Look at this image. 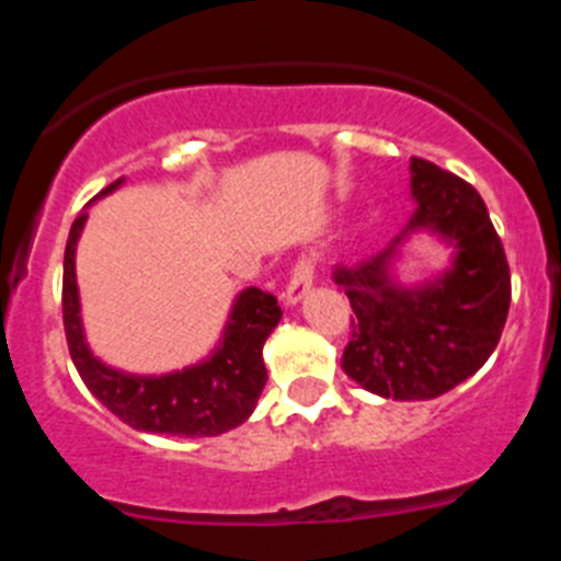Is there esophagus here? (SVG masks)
<instances>
[{"mask_svg":"<svg viewBox=\"0 0 561 561\" xmlns=\"http://www.w3.org/2000/svg\"><path fill=\"white\" fill-rule=\"evenodd\" d=\"M311 284H314V266H311L309 257H300V261L295 264V270H291L289 284H286L284 289V304L286 306L300 304V300L311 291Z\"/></svg>","mask_w":561,"mask_h":561,"instance_id":"obj_1","label":"esophagus"}]
</instances>
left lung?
<instances>
[{
	"instance_id": "8db88e82",
	"label": "left lung",
	"mask_w": 561,
	"mask_h": 561,
	"mask_svg": "<svg viewBox=\"0 0 561 561\" xmlns=\"http://www.w3.org/2000/svg\"><path fill=\"white\" fill-rule=\"evenodd\" d=\"M415 210L404 230L374 257L336 266L334 284L351 300L348 348L342 370L393 401H427L478 374L497 348L512 275L480 193L438 165L410 160ZM427 234L450 250L447 267L404 285L398 275L403 247Z\"/></svg>"
}]
</instances>
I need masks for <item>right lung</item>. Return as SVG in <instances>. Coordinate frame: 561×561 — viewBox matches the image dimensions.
Here are the masks:
<instances>
[{"label":"right lung","instance_id":"1","mask_svg":"<svg viewBox=\"0 0 561 561\" xmlns=\"http://www.w3.org/2000/svg\"><path fill=\"white\" fill-rule=\"evenodd\" d=\"M123 182L126 180L103 187L95 199L114 193ZM87 219V213H81L72 221L64 250V331L69 356L89 393L123 424L140 433L207 438L244 424L266 385L264 342L280 323V306L275 297L255 286L238 291L221 336L210 354L193 365L168 374H131L114 368L89 348L83 331L76 252Z\"/></svg>","mask_w":561,"mask_h":561}]
</instances>
